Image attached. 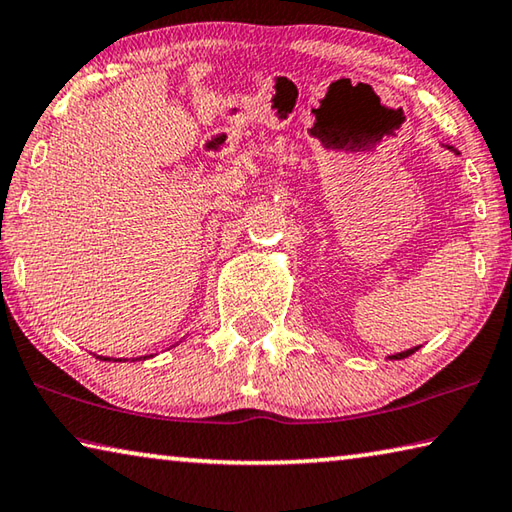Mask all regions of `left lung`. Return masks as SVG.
I'll use <instances>...</instances> for the list:
<instances>
[{"label": "left lung", "mask_w": 512, "mask_h": 512, "mask_svg": "<svg viewBox=\"0 0 512 512\" xmlns=\"http://www.w3.org/2000/svg\"><path fill=\"white\" fill-rule=\"evenodd\" d=\"M454 151V149H452ZM415 352V348L413 350H406V352H400V354H393L391 359H404V357H409V354H413Z\"/></svg>", "instance_id": "8db88e82"}]
</instances>
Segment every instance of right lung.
<instances>
[{"instance_id":"add662e5","label":"right lung","mask_w":512,"mask_h":512,"mask_svg":"<svg viewBox=\"0 0 512 512\" xmlns=\"http://www.w3.org/2000/svg\"><path fill=\"white\" fill-rule=\"evenodd\" d=\"M106 361H108V359H106Z\"/></svg>"}]
</instances>
